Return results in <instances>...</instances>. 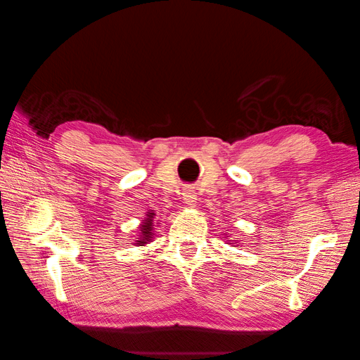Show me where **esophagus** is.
<instances>
[{
	"mask_svg": "<svg viewBox=\"0 0 360 360\" xmlns=\"http://www.w3.org/2000/svg\"><path fill=\"white\" fill-rule=\"evenodd\" d=\"M182 198H184V202L187 206H191V207L197 206V193H195V191H192V188H184Z\"/></svg>",
	"mask_w": 360,
	"mask_h": 360,
	"instance_id": "obj_1",
	"label": "esophagus"
}]
</instances>
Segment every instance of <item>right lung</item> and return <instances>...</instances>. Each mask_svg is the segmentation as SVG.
<instances>
[{
  "label": "right lung",
  "instance_id": "1",
  "mask_svg": "<svg viewBox=\"0 0 360 360\" xmlns=\"http://www.w3.org/2000/svg\"><path fill=\"white\" fill-rule=\"evenodd\" d=\"M154 217H155V212L148 211L145 220L140 224V236L135 240L136 245H146L148 243H151L153 240V238H154Z\"/></svg>",
  "mask_w": 360,
  "mask_h": 360
}]
</instances>
